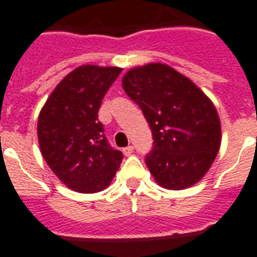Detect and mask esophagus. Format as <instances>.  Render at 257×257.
<instances>
[{
    "mask_svg": "<svg viewBox=\"0 0 257 257\" xmlns=\"http://www.w3.org/2000/svg\"><path fill=\"white\" fill-rule=\"evenodd\" d=\"M122 151H123L124 156H130V155L133 154V151H134V147H133V146H128V147H124Z\"/></svg>",
    "mask_w": 257,
    "mask_h": 257,
    "instance_id": "esophagus-1",
    "label": "esophagus"
}]
</instances>
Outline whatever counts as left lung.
Segmentation results:
<instances>
[{"label": "left lung", "mask_w": 257, "mask_h": 257, "mask_svg": "<svg viewBox=\"0 0 257 257\" xmlns=\"http://www.w3.org/2000/svg\"><path fill=\"white\" fill-rule=\"evenodd\" d=\"M154 137L146 164L163 188L180 190L206 175L220 147V120L211 99L180 72L162 63L135 67L122 78Z\"/></svg>", "instance_id": "obj_1"}]
</instances>
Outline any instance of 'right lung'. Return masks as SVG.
<instances>
[{
  "mask_svg": "<svg viewBox=\"0 0 257 257\" xmlns=\"http://www.w3.org/2000/svg\"><path fill=\"white\" fill-rule=\"evenodd\" d=\"M122 69L81 65L51 93L38 118L40 152L64 185L97 193L110 185L123 155L103 134L98 110Z\"/></svg>",
  "mask_w": 257,
  "mask_h": 257,
  "instance_id": "obj_1",
  "label": "right lung"
}]
</instances>
